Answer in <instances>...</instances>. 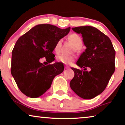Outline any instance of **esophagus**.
<instances>
[{
    "instance_id": "esophagus-1",
    "label": "esophagus",
    "mask_w": 125,
    "mask_h": 125,
    "mask_svg": "<svg viewBox=\"0 0 125 125\" xmlns=\"http://www.w3.org/2000/svg\"><path fill=\"white\" fill-rule=\"evenodd\" d=\"M68 68H69V67L67 66H65V69H68Z\"/></svg>"
}]
</instances>
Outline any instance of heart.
I'll use <instances>...</instances> for the list:
<instances>
[{
    "mask_svg": "<svg viewBox=\"0 0 125 125\" xmlns=\"http://www.w3.org/2000/svg\"><path fill=\"white\" fill-rule=\"evenodd\" d=\"M68 38L75 45V46L76 47V51H79L81 50V47L82 46L83 43L82 39L81 36L77 35V34L73 33L69 36ZM62 42V40L59 39L57 41V42L54 44V51L56 53H59L60 52V51H61ZM74 59H75V56H74L61 54V55L58 56L57 57V60L59 62H61L66 64H71L74 61Z\"/></svg>",
    "mask_w": 125,
    "mask_h": 125,
    "instance_id": "1",
    "label": "heart"
}]
</instances>
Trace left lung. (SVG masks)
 I'll return each instance as SVG.
<instances>
[{"instance_id":"obj_1","label":"left lung","mask_w":125,"mask_h":125,"mask_svg":"<svg viewBox=\"0 0 125 125\" xmlns=\"http://www.w3.org/2000/svg\"><path fill=\"white\" fill-rule=\"evenodd\" d=\"M72 30L81 34L86 49L76 62L83 70L71 68L74 76L70 86L79 97L91 99L103 92L114 73L115 51L110 39L96 28L86 26Z\"/></svg>"}]
</instances>
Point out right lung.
<instances>
[{"instance_id": "add662e5", "label": "right lung", "mask_w": 125, "mask_h": 125, "mask_svg": "<svg viewBox=\"0 0 125 125\" xmlns=\"http://www.w3.org/2000/svg\"><path fill=\"white\" fill-rule=\"evenodd\" d=\"M65 29L49 24L35 26L20 37L12 52L11 73L20 90L27 96L36 98L51 86L54 77L64 70L63 64L55 62L45 66L40 59L54 61L52 52L58 40L66 36Z\"/></svg>"}]
</instances>
